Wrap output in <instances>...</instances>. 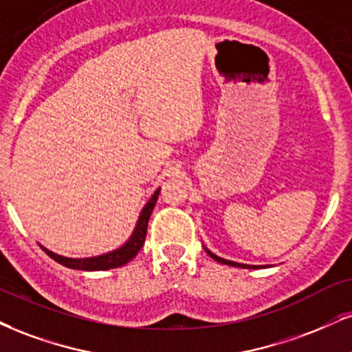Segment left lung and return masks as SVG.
<instances>
[{
  "label": "left lung",
  "instance_id": "8db88e82",
  "mask_svg": "<svg viewBox=\"0 0 352 352\" xmlns=\"http://www.w3.org/2000/svg\"><path fill=\"white\" fill-rule=\"evenodd\" d=\"M206 252L210 254V257H213L214 261H218V262H221V264H226V265H232V267H251V265H245V264H238V262H231V261H226V259H221V257H218V256H214L213 252H210L208 249H206ZM252 269V267H251Z\"/></svg>",
  "mask_w": 352,
  "mask_h": 352
}]
</instances>
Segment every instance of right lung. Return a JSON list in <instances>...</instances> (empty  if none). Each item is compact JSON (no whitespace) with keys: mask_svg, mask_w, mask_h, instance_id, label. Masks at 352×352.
Wrapping results in <instances>:
<instances>
[{"mask_svg":"<svg viewBox=\"0 0 352 352\" xmlns=\"http://www.w3.org/2000/svg\"><path fill=\"white\" fill-rule=\"evenodd\" d=\"M159 192L160 188L152 195V198L144 206L141 217H139L138 226L131 236V239L126 243L122 248L116 249V251L104 254V256H98V257H88V259H69V257H63L58 256V254H54L49 249L42 248L47 254L49 257H52L54 261H57L58 264L65 265V267L70 269H78V270H107V269H114V267H120V265L128 264V262L133 259V257L141 251L144 241H146V234H147V224H149V218L152 210H154L155 201L159 198Z\"/></svg>","mask_w":352,"mask_h":352,"instance_id":"1","label":"right lung"}]
</instances>
